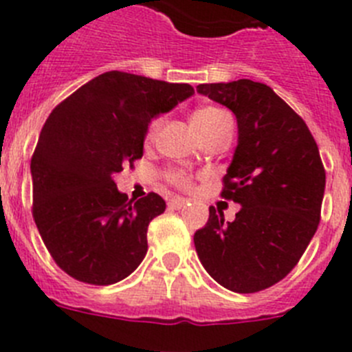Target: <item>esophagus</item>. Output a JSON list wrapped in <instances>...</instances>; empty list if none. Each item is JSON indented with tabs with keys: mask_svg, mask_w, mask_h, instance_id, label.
Wrapping results in <instances>:
<instances>
[{
	"mask_svg": "<svg viewBox=\"0 0 352 352\" xmlns=\"http://www.w3.org/2000/svg\"><path fill=\"white\" fill-rule=\"evenodd\" d=\"M185 206H186V201L182 197H174L169 201L170 210H182V208H185Z\"/></svg>",
	"mask_w": 352,
	"mask_h": 352,
	"instance_id": "1",
	"label": "esophagus"
}]
</instances>
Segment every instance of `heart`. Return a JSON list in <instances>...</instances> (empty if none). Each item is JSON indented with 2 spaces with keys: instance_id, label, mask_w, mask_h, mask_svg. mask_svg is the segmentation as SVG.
I'll return each mask as SVG.
<instances>
[{
  "instance_id": "1",
  "label": "heart",
  "mask_w": 352,
  "mask_h": 352,
  "mask_svg": "<svg viewBox=\"0 0 352 352\" xmlns=\"http://www.w3.org/2000/svg\"><path fill=\"white\" fill-rule=\"evenodd\" d=\"M226 121H231V120H229V116L223 113L222 109L211 107V105L197 109V111L192 114V125H194L195 132L201 135V139H203L204 135H208V133L213 132V130L219 129L220 125H223ZM160 125H162L160 118H157V120L151 121V125H149V129H148V133H146V139H148V141L157 135ZM169 182L173 183V185L179 186V188H190L192 186V178L186 173H183V170H170Z\"/></svg>"
}]
</instances>
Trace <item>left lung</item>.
I'll return each instance as SVG.
<instances>
[{
  "mask_svg": "<svg viewBox=\"0 0 352 352\" xmlns=\"http://www.w3.org/2000/svg\"><path fill=\"white\" fill-rule=\"evenodd\" d=\"M238 120V146L222 197L241 204L236 219L210 208L194 234L204 270L229 291L257 292L291 273L321 220L326 170L309 126L270 86L239 79L199 84Z\"/></svg>",
  "mask_w": 352,
  "mask_h": 352,
  "instance_id": "1",
  "label": "left lung"
}]
</instances>
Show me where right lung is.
<instances>
[{"label": "right lung", "instance_id": "right-lung-1", "mask_svg": "<svg viewBox=\"0 0 352 352\" xmlns=\"http://www.w3.org/2000/svg\"><path fill=\"white\" fill-rule=\"evenodd\" d=\"M194 95L190 84L105 72L49 114L31 157L33 219L54 263L93 285L123 280L148 252L149 222L166 211L139 201L114 176L142 157L149 121Z\"/></svg>", "mask_w": 352, "mask_h": 352}]
</instances>
